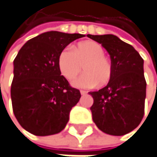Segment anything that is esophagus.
<instances>
[{
    "label": "esophagus",
    "mask_w": 157,
    "mask_h": 157,
    "mask_svg": "<svg viewBox=\"0 0 157 157\" xmlns=\"http://www.w3.org/2000/svg\"><path fill=\"white\" fill-rule=\"evenodd\" d=\"M81 94L83 96V95H86V94H87V92H86L85 90H81Z\"/></svg>",
    "instance_id": "esophagus-1"
}]
</instances>
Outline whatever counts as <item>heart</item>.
<instances>
[{"instance_id": "b5f03b06", "label": "heart", "mask_w": 157, "mask_h": 157, "mask_svg": "<svg viewBox=\"0 0 157 157\" xmlns=\"http://www.w3.org/2000/svg\"><path fill=\"white\" fill-rule=\"evenodd\" d=\"M74 86L90 89L106 85L113 76V65L105 55L104 48L96 42H81L71 49H65L59 58V67L61 75L69 82H73L82 72Z\"/></svg>"}]
</instances>
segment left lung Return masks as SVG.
<instances>
[{"mask_svg": "<svg viewBox=\"0 0 157 157\" xmlns=\"http://www.w3.org/2000/svg\"><path fill=\"white\" fill-rule=\"evenodd\" d=\"M110 55L113 76L106 87L90 92L93 122L103 132L115 136L129 133L144 116L146 86L143 59L133 47L113 34L92 35Z\"/></svg>", "mask_w": 157, "mask_h": 157, "instance_id": "8db88e82", "label": "left lung"}]
</instances>
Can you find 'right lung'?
Segmentation results:
<instances>
[{"mask_svg":"<svg viewBox=\"0 0 157 157\" xmlns=\"http://www.w3.org/2000/svg\"><path fill=\"white\" fill-rule=\"evenodd\" d=\"M81 33L51 31L27 41L14 62L10 95L14 115L24 129L36 136L60 132L81 98L61 75L59 58Z\"/></svg>","mask_w":157,"mask_h":157,"instance_id":"add662e5","label":"right lung"}]
</instances>
